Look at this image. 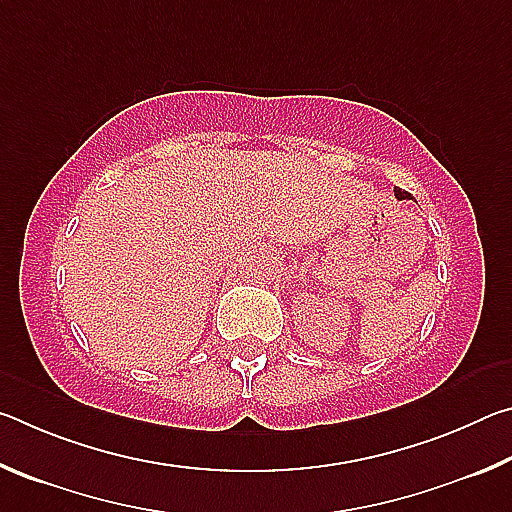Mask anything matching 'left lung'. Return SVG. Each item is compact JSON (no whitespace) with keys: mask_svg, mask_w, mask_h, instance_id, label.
<instances>
[{"mask_svg":"<svg viewBox=\"0 0 512 512\" xmlns=\"http://www.w3.org/2000/svg\"><path fill=\"white\" fill-rule=\"evenodd\" d=\"M395 196L397 198H411V194L409 192H402V189H395Z\"/></svg>","mask_w":512,"mask_h":512,"instance_id":"obj_1","label":"left lung"}]
</instances>
